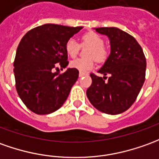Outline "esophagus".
Wrapping results in <instances>:
<instances>
[{
    "label": "esophagus",
    "mask_w": 159,
    "mask_h": 159,
    "mask_svg": "<svg viewBox=\"0 0 159 159\" xmlns=\"http://www.w3.org/2000/svg\"><path fill=\"white\" fill-rule=\"evenodd\" d=\"M85 75H86V74H85V73H83V72H80V73H79L80 77H82V76H85Z\"/></svg>",
    "instance_id": "1"
}]
</instances>
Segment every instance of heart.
I'll return each mask as SVG.
<instances>
[{
	"instance_id": "b5f03b06",
	"label": "heart",
	"mask_w": 159,
	"mask_h": 159,
	"mask_svg": "<svg viewBox=\"0 0 159 159\" xmlns=\"http://www.w3.org/2000/svg\"><path fill=\"white\" fill-rule=\"evenodd\" d=\"M83 45H89L88 48V57L84 58H76L70 62V67L79 70L80 72H86L91 69L94 68L95 65V59L101 62L103 61L107 57V52L104 48V42L102 38L97 33H88L83 36ZM80 45L77 41L74 39H70L65 45V50L69 56L74 57L78 53ZM94 56L93 58V57Z\"/></svg>"
}]
</instances>
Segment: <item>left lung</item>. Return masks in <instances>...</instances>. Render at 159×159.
Returning <instances> with one entry per match:
<instances>
[{
	"mask_svg": "<svg viewBox=\"0 0 159 159\" xmlns=\"http://www.w3.org/2000/svg\"><path fill=\"white\" fill-rule=\"evenodd\" d=\"M94 29L108 38L110 54L98 70L104 76L90 74L92 84L87 89V97L97 110L121 114L133 105L144 84L145 57L137 40L126 32L117 27ZM107 75L110 77L106 82Z\"/></svg>",
	"mask_w": 159,
	"mask_h": 159,
	"instance_id": "left-lung-1",
	"label": "left lung"
}]
</instances>
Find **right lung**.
<instances>
[{"label":"right lung","mask_w":159,"mask_h":159,"mask_svg":"<svg viewBox=\"0 0 159 159\" xmlns=\"http://www.w3.org/2000/svg\"><path fill=\"white\" fill-rule=\"evenodd\" d=\"M45 24L30 30L19 44L14 63L18 95L25 106L37 114L59 109L68 98L79 71L68 66L66 42L83 29Z\"/></svg>","instance_id":"right-lung-1"}]
</instances>
